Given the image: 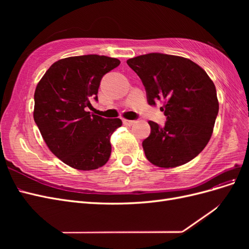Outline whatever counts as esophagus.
Returning a JSON list of instances; mask_svg holds the SVG:
<instances>
[{"instance_id":"esophagus-1","label":"esophagus","mask_w":249,"mask_h":249,"mask_svg":"<svg viewBox=\"0 0 249 249\" xmlns=\"http://www.w3.org/2000/svg\"><path fill=\"white\" fill-rule=\"evenodd\" d=\"M123 123L124 125H132L135 124V120H129V119H123Z\"/></svg>"}]
</instances>
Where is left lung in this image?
<instances>
[{"instance_id": "left-lung-1", "label": "left lung", "mask_w": 249, "mask_h": 249, "mask_svg": "<svg viewBox=\"0 0 249 249\" xmlns=\"http://www.w3.org/2000/svg\"><path fill=\"white\" fill-rule=\"evenodd\" d=\"M126 63L142 81L149 105L165 101V125L149 120L150 134L142 142L147 160L169 168L194 159L212 136L219 110L213 81L199 65L179 56L149 53Z\"/></svg>"}]
</instances>
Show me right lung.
<instances>
[{"label":"right lung","mask_w":249,"mask_h":249,"mask_svg":"<svg viewBox=\"0 0 249 249\" xmlns=\"http://www.w3.org/2000/svg\"><path fill=\"white\" fill-rule=\"evenodd\" d=\"M120 64L116 58L83 55L61 59L44 73L34 93V120L51 152L69 166L92 170L111 155L110 136L119 118L91 114L102 78Z\"/></svg>","instance_id":"add662e5"}]
</instances>
